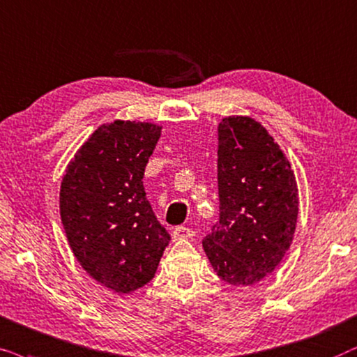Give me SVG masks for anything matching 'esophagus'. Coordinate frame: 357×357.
<instances>
[{
  "mask_svg": "<svg viewBox=\"0 0 357 357\" xmlns=\"http://www.w3.org/2000/svg\"><path fill=\"white\" fill-rule=\"evenodd\" d=\"M194 236V231L191 228L186 227H176L173 230V241H181V240H191Z\"/></svg>",
  "mask_w": 357,
  "mask_h": 357,
  "instance_id": "1",
  "label": "esophagus"
}]
</instances>
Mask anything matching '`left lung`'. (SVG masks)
<instances>
[{
	"instance_id": "left-lung-1",
	"label": "left lung",
	"mask_w": 357,
	"mask_h": 357,
	"mask_svg": "<svg viewBox=\"0 0 357 357\" xmlns=\"http://www.w3.org/2000/svg\"><path fill=\"white\" fill-rule=\"evenodd\" d=\"M217 155L220 220L204 238V251L223 282L255 286L292 245L296 174L274 137L248 116L222 119Z\"/></svg>"
}]
</instances>
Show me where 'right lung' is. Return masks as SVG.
<instances>
[{"label": "right lung", "mask_w": 357, "mask_h": 357, "mask_svg": "<svg viewBox=\"0 0 357 357\" xmlns=\"http://www.w3.org/2000/svg\"><path fill=\"white\" fill-rule=\"evenodd\" d=\"M161 130L153 122L102 123L61 178L60 217L70 248L94 281L117 294L150 282L169 241L142 181Z\"/></svg>", "instance_id": "add662e5"}]
</instances>
